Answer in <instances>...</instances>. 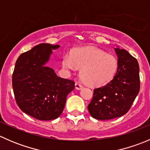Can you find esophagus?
<instances>
[{
    "instance_id": "obj_1",
    "label": "esophagus",
    "mask_w": 150,
    "mask_h": 150,
    "mask_svg": "<svg viewBox=\"0 0 150 150\" xmlns=\"http://www.w3.org/2000/svg\"><path fill=\"white\" fill-rule=\"evenodd\" d=\"M83 88V86L81 83H75V88L78 89V90L82 89Z\"/></svg>"
}]
</instances>
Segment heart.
Here are the masks:
<instances>
[{"mask_svg": "<svg viewBox=\"0 0 150 150\" xmlns=\"http://www.w3.org/2000/svg\"><path fill=\"white\" fill-rule=\"evenodd\" d=\"M62 64L72 71L81 68V79L91 86H101L110 82L118 65L114 56L95 47L75 50L72 57L64 56Z\"/></svg>", "mask_w": 150, "mask_h": 150, "instance_id": "heart-1", "label": "heart"}]
</instances>
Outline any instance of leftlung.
I'll use <instances>...</instances> for the list:
<instances>
[{"instance_id": "8db88e82", "label": "left lung", "mask_w": 150, "mask_h": 150, "mask_svg": "<svg viewBox=\"0 0 150 150\" xmlns=\"http://www.w3.org/2000/svg\"><path fill=\"white\" fill-rule=\"evenodd\" d=\"M117 69L111 81L93 90L88 110L97 120H110L124 115L134 103L140 89L139 66L127 51L115 48Z\"/></svg>"}]
</instances>
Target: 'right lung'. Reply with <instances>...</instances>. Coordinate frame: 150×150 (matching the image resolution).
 <instances>
[{
  "label": "right lung",
  "mask_w": 150,
  "mask_h": 150,
  "mask_svg": "<svg viewBox=\"0 0 150 150\" xmlns=\"http://www.w3.org/2000/svg\"><path fill=\"white\" fill-rule=\"evenodd\" d=\"M59 45L40 43L22 53L17 59L12 75L15 100L24 112L40 120L59 117L67 96L75 88L73 81L59 78L45 64L52 49Z\"/></svg>",
  "instance_id": "right-lung-1"
}]
</instances>
